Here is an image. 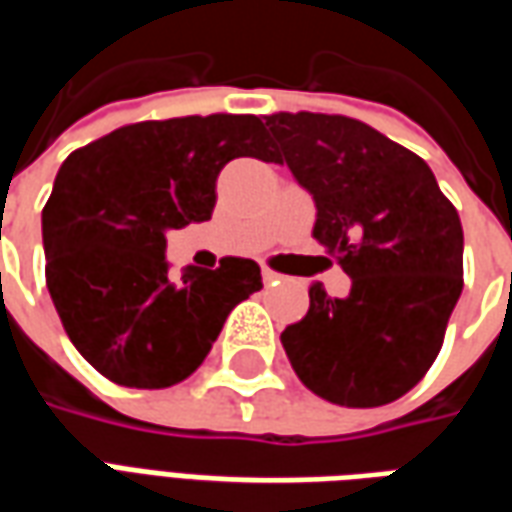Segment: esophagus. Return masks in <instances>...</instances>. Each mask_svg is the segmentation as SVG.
Masks as SVG:
<instances>
[{
    "label": "esophagus",
    "instance_id": "1",
    "mask_svg": "<svg viewBox=\"0 0 512 512\" xmlns=\"http://www.w3.org/2000/svg\"><path fill=\"white\" fill-rule=\"evenodd\" d=\"M279 274L277 271H271V268H263V285H277Z\"/></svg>",
    "mask_w": 512,
    "mask_h": 512
}]
</instances>
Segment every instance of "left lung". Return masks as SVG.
<instances>
[{
  "label": "left lung",
  "instance_id": "left-lung-1",
  "mask_svg": "<svg viewBox=\"0 0 512 512\" xmlns=\"http://www.w3.org/2000/svg\"><path fill=\"white\" fill-rule=\"evenodd\" d=\"M274 164L315 202L312 235L351 277L345 299L310 288V310L282 332L301 384L348 408L406 395L439 356L463 290V230L430 167L343 115L266 117Z\"/></svg>",
  "mask_w": 512,
  "mask_h": 512
}]
</instances>
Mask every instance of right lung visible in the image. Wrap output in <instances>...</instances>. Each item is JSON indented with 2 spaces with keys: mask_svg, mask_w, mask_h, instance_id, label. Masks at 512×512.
<instances>
[{
  "mask_svg": "<svg viewBox=\"0 0 512 512\" xmlns=\"http://www.w3.org/2000/svg\"><path fill=\"white\" fill-rule=\"evenodd\" d=\"M241 156H274L260 117L145 120L65 158L43 208L46 285L76 351L109 381L189 378L230 310L263 288L246 257L183 268L180 282L164 257L167 230L211 219L216 178Z\"/></svg>",
  "mask_w": 512,
  "mask_h": 512,
  "instance_id": "1",
  "label": "right lung"
}]
</instances>
